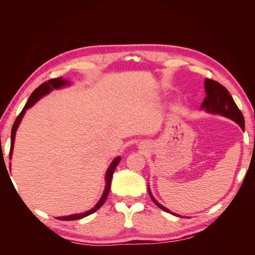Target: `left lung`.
Masks as SVG:
<instances>
[{
	"instance_id": "8db88e82",
	"label": "left lung",
	"mask_w": 255,
	"mask_h": 255,
	"mask_svg": "<svg viewBox=\"0 0 255 255\" xmlns=\"http://www.w3.org/2000/svg\"><path fill=\"white\" fill-rule=\"evenodd\" d=\"M205 91H206V97L201 105V109H204L206 112H210L212 114H219V115L225 116V117L232 119L237 123V125H239L242 129H245L244 116L242 112L239 111L236 103L234 102L232 96L230 95V92L225 86H222L221 84H219L218 82H216L214 80L206 79ZM149 194L151 196L152 201L159 208H161V210L167 213H170L174 216H179L167 210V208L164 207L163 205H160L156 200L152 197L150 189H149Z\"/></svg>"
}]
</instances>
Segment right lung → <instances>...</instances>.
I'll return each mask as SVG.
<instances>
[{
  "mask_svg": "<svg viewBox=\"0 0 255 255\" xmlns=\"http://www.w3.org/2000/svg\"><path fill=\"white\" fill-rule=\"evenodd\" d=\"M69 84V81H66V80H63L61 78H57V79H52V80H49L47 82L42 83L39 87H37L34 91L33 94L30 95V97L28 98L27 102L25 104V106L23 107L22 112L19 114V116L17 117V119L14 120V123L12 126V128H11V141H10V151H9V157L11 156V153H12V148H13V142H14V136H16V130L18 128V126L19 123L21 122V119L23 117V115H24L25 111L28 110L29 107H32L38 100H39L41 97H43L44 95L49 94V92L52 90V89H57V88H60L65 86V85H68ZM120 161V157H117L115 158L113 163L111 164L109 170H107L106 172V186H105V190H104V194L102 196V198L100 199V201L98 202V204L94 207L91 208V210H89L88 212H85V213H82V214H75V215H70V216H66V217H57L58 220H78V219H82L84 217H86V216L95 213L96 211H98L100 207H101L103 205V203L105 202V200L107 198V196H109V192H110V189H111V185H112V177H113V174H114V171L116 167L118 166Z\"/></svg>",
  "mask_w": 255,
  "mask_h": 255,
  "instance_id": "1",
  "label": "right lung"
}]
</instances>
